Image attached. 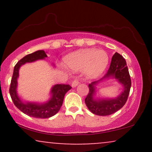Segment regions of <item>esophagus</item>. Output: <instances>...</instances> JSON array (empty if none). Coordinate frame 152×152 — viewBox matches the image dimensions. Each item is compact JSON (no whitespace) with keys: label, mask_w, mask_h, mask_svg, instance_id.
Masks as SVG:
<instances>
[{"label":"esophagus","mask_w":152,"mask_h":152,"mask_svg":"<svg viewBox=\"0 0 152 152\" xmlns=\"http://www.w3.org/2000/svg\"><path fill=\"white\" fill-rule=\"evenodd\" d=\"M78 83H79V81H78V79H75L74 81L72 82V83H71V86H72V87H76L78 86Z\"/></svg>","instance_id":"obj_1"}]
</instances>
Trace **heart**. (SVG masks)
Here are the masks:
<instances>
[{"label":"heart","instance_id":"obj_1","mask_svg":"<svg viewBox=\"0 0 152 152\" xmlns=\"http://www.w3.org/2000/svg\"><path fill=\"white\" fill-rule=\"evenodd\" d=\"M64 65L74 72L83 71L87 78H95L100 76L109 63L106 51L95 48H86L73 52L64 58Z\"/></svg>","mask_w":152,"mask_h":152}]
</instances>
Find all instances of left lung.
Segmentation results:
<instances>
[{
  "mask_svg": "<svg viewBox=\"0 0 152 152\" xmlns=\"http://www.w3.org/2000/svg\"><path fill=\"white\" fill-rule=\"evenodd\" d=\"M111 78L116 79L123 87V90L118 96L115 98H102L96 97L98 92L97 86L101 82ZM131 85L130 75L125 59L119 53H115L111 58L110 67L105 76L99 81H94L88 85L89 92L85 99V104L89 111L99 116H108L116 112L126 104Z\"/></svg>",
  "mask_w": 152,
  "mask_h": 152,
  "instance_id": "left-lung-1",
  "label": "left lung"
}]
</instances>
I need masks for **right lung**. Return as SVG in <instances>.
Returning <instances> with one entry per match:
<instances>
[{
    "label": "right lung",
    "instance_id": "obj_1",
    "mask_svg": "<svg viewBox=\"0 0 152 152\" xmlns=\"http://www.w3.org/2000/svg\"><path fill=\"white\" fill-rule=\"evenodd\" d=\"M47 57L46 52L38 50L34 53L26 55L20 59L15 66L10 87V95L15 106L23 113L38 118H46L53 116L58 112L63 104L64 96L71 88L69 85L56 84L52 86L50 91V98L43 103L23 101L18 96L17 91L19 69L26 63H33L38 60H42Z\"/></svg>",
    "mask_w": 152,
    "mask_h": 152
}]
</instances>
